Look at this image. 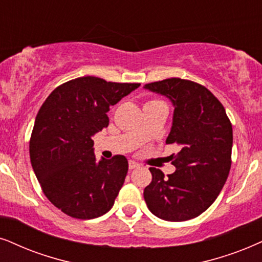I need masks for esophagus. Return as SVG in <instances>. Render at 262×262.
I'll return each instance as SVG.
<instances>
[{
    "label": "esophagus",
    "instance_id": "34e87169",
    "mask_svg": "<svg viewBox=\"0 0 262 262\" xmlns=\"http://www.w3.org/2000/svg\"><path fill=\"white\" fill-rule=\"evenodd\" d=\"M128 167H129V169L133 170V169H135V168H138V167H139V164L137 163V162H134V161H129Z\"/></svg>",
    "mask_w": 262,
    "mask_h": 262
}]
</instances>
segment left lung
I'll return each mask as SVG.
<instances>
[{"mask_svg":"<svg viewBox=\"0 0 262 262\" xmlns=\"http://www.w3.org/2000/svg\"><path fill=\"white\" fill-rule=\"evenodd\" d=\"M168 98L174 106L167 144L180 146L171 156L177 170L164 177L150 168L152 181L144 190L147 208L167 221H186L205 211L223 190L231 168L232 125L223 104L203 85L168 78L144 85Z\"/></svg>","mask_w":262,"mask_h":262,"instance_id":"obj_1","label":"left lung"}]
</instances>
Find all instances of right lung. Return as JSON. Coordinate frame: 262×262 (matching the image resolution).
Returning <instances> with one entry per match:
<instances>
[{
  "label": "right lung",
  "mask_w": 262,
  "mask_h": 262,
  "mask_svg": "<svg viewBox=\"0 0 262 262\" xmlns=\"http://www.w3.org/2000/svg\"><path fill=\"white\" fill-rule=\"evenodd\" d=\"M140 83H115L85 76L55 88L36 116L30 161L46 197L76 219L106 214L128 171L117 155L97 161L93 137L108 125L107 112Z\"/></svg>",
  "instance_id": "right-lung-1"
}]
</instances>
